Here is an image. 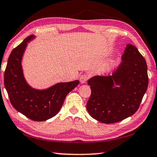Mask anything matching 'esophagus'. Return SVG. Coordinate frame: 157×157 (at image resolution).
<instances>
[{
	"mask_svg": "<svg viewBox=\"0 0 157 157\" xmlns=\"http://www.w3.org/2000/svg\"><path fill=\"white\" fill-rule=\"evenodd\" d=\"M88 79H89V75H86V74H84V75H82L80 77H79V81H80L82 84L86 83L87 80H88Z\"/></svg>",
	"mask_w": 157,
	"mask_h": 157,
	"instance_id": "esophagus-1",
	"label": "esophagus"
}]
</instances>
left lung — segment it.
<instances>
[{
    "instance_id": "1",
    "label": "left lung",
    "mask_w": 157,
    "mask_h": 157,
    "mask_svg": "<svg viewBox=\"0 0 157 157\" xmlns=\"http://www.w3.org/2000/svg\"><path fill=\"white\" fill-rule=\"evenodd\" d=\"M122 62L112 75H96L88 80L91 94L86 109L92 118L109 124L136 113L148 86L145 58L132 44H127Z\"/></svg>"
}]
</instances>
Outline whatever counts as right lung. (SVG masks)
<instances>
[{
	"label": "right lung",
	"instance_id": "obj_1",
	"mask_svg": "<svg viewBox=\"0 0 157 157\" xmlns=\"http://www.w3.org/2000/svg\"><path fill=\"white\" fill-rule=\"evenodd\" d=\"M25 38L10 55L4 73V84L10 102L16 110L34 121H44L57 115L66 95L75 88L79 80L60 82L44 90L32 88L23 76L21 60L28 42Z\"/></svg>",
	"mask_w": 157,
	"mask_h": 157
}]
</instances>
